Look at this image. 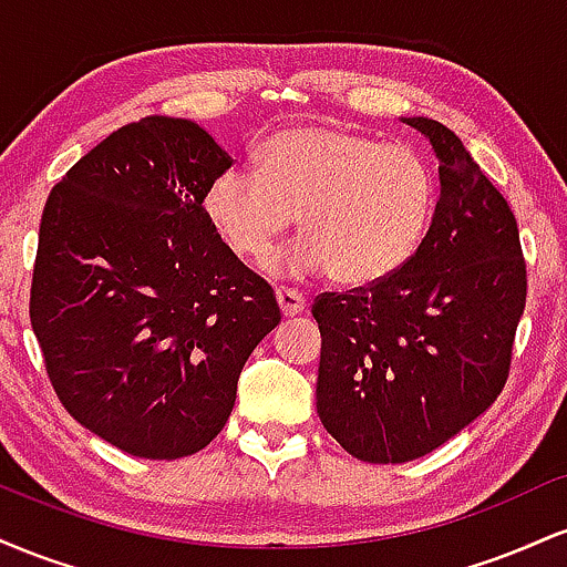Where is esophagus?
Returning <instances> with one entry per match:
<instances>
[{
	"label": "esophagus",
	"instance_id": "34e87169",
	"mask_svg": "<svg viewBox=\"0 0 567 567\" xmlns=\"http://www.w3.org/2000/svg\"><path fill=\"white\" fill-rule=\"evenodd\" d=\"M277 303H279V311H282L285 317H296L306 309V301H303L301 292L290 290V288H277Z\"/></svg>",
	"mask_w": 567,
	"mask_h": 567
}]
</instances>
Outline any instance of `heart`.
Segmentation results:
<instances>
[{"label":"heart","instance_id":"b5f03b06","mask_svg":"<svg viewBox=\"0 0 567 567\" xmlns=\"http://www.w3.org/2000/svg\"><path fill=\"white\" fill-rule=\"evenodd\" d=\"M213 229L237 258L261 264L298 216L303 239L275 261L279 275L330 271L362 288L405 269L434 210L437 175L419 148L341 127L271 135L258 171L231 167L205 194Z\"/></svg>","mask_w":567,"mask_h":567}]
</instances>
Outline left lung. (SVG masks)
Segmentation results:
<instances>
[{"mask_svg": "<svg viewBox=\"0 0 567 567\" xmlns=\"http://www.w3.org/2000/svg\"><path fill=\"white\" fill-rule=\"evenodd\" d=\"M432 141L442 194L419 252L383 282L322 292L317 413L368 464L432 453L493 405L512 368L528 296L517 218L458 135L405 120Z\"/></svg>", "mask_w": 567, "mask_h": 567, "instance_id": "left-lung-1", "label": "left lung"}]
</instances>
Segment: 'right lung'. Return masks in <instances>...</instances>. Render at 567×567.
Segmentation results:
<instances>
[{"label": "right lung", "instance_id": "obj_1", "mask_svg": "<svg viewBox=\"0 0 567 567\" xmlns=\"http://www.w3.org/2000/svg\"><path fill=\"white\" fill-rule=\"evenodd\" d=\"M231 165L194 122L143 116L44 205L29 301L44 370L82 426L138 458L210 445L247 357L282 320L202 205Z\"/></svg>", "mask_w": 567, "mask_h": 567}]
</instances>
